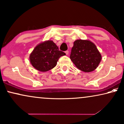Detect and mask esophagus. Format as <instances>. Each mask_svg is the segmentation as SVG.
I'll return each mask as SVG.
<instances>
[{
  "instance_id": "34e87169",
  "label": "esophagus",
  "mask_w": 124,
  "mask_h": 124,
  "mask_svg": "<svg viewBox=\"0 0 124 124\" xmlns=\"http://www.w3.org/2000/svg\"><path fill=\"white\" fill-rule=\"evenodd\" d=\"M65 53H66V55H68L69 54V51L66 50L65 51Z\"/></svg>"
}]
</instances>
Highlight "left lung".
Returning a JSON list of instances; mask_svg holds the SVG:
<instances>
[{"label":"left lung","instance_id":"obj_1","mask_svg":"<svg viewBox=\"0 0 124 124\" xmlns=\"http://www.w3.org/2000/svg\"><path fill=\"white\" fill-rule=\"evenodd\" d=\"M70 58L78 69L88 73L97 68L101 55L93 42L78 39L74 42Z\"/></svg>","mask_w":124,"mask_h":124}]
</instances>
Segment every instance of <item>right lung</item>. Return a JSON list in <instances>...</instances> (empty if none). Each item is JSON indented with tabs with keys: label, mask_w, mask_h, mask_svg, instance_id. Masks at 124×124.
<instances>
[{
	"label": "right lung",
	"mask_w": 124,
	"mask_h": 124,
	"mask_svg": "<svg viewBox=\"0 0 124 124\" xmlns=\"http://www.w3.org/2000/svg\"><path fill=\"white\" fill-rule=\"evenodd\" d=\"M65 55V53L59 50L54 42L47 40L35 47L30 55V59L36 69L40 71H47L54 68L59 58Z\"/></svg>",
	"instance_id": "add662e5"
}]
</instances>
